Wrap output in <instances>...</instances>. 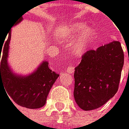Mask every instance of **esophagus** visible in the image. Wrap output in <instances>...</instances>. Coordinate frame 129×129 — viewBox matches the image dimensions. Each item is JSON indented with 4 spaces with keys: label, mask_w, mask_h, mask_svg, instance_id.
Returning a JSON list of instances; mask_svg holds the SVG:
<instances>
[{
    "label": "esophagus",
    "mask_w": 129,
    "mask_h": 129,
    "mask_svg": "<svg viewBox=\"0 0 129 129\" xmlns=\"http://www.w3.org/2000/svg\"><path fill=\"white\" fill-rule=\"evenodd\" d=\"M67 73H69V74H72L74 71V67H67Z\"/></svg>",
    "instance_id": "obj_1"
}]
</instances>
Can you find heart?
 I'll return each instance as SVG.
<instances>
[{
    "instance_id": "obj_1",
    "label": "heart",
    "mask_w": 129,
    "mask_h": 129,
    "mask_svg": "<svg viewBox=\"0 0 129 129\" xmlns=\"http://www.w3.org/2000/svg\"><path fill=\"white\" fill-rule=\"evenodd\" d=\"M82 32L81 36L74 41L71 45V51L75 55H82L86 51L89 43L95 36V31L91 27L76 23L70 26H67L59 31V34L65 38H72L77 34Z\"/></svg>"
}]
</instances>
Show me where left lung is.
Instances as JSON below:
<instances>
[{"label": "left lung", "mask_w": 129, "mask_h": 129, "mask_svg": "<svg viewBox=\"0 0 129 129\" xmlns=\"http://www.w3.org/2000/svg\"><path fill=\"white\" fill-rule=\"evenodd\" d=\"M124 65L119 41H113L85 53L74 70V96L82 109L102 106L118 90Z\"/></svg>", "instance_id": "1"}]
</instances>
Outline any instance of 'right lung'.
Returning a JSON list of instances; mask_svg holds the SVG:
<instances>
[{"label": "right lung", "instance_id": "1", "mask_svg": "<svg viewBox=\"0 0 129 129\" xmlns=\"http://www.w3.org/2000/svg\"><path fill=\"white\" fill-rule=\"evenodd\" d=\"M22 20L21 16L13 26L20 23ZM10 40L11 31H9V36L4 46H0V55L2 53L1 60L0 59V86L1 84L9 95L8 97L20 106L27 109L41 108L45 105L49 91L59 74L52 71L45 60L30 74L23 76L15 74L8 62Z\"/></svg>", "mask_w": 129, "mask_h": 129}]
</instances>
